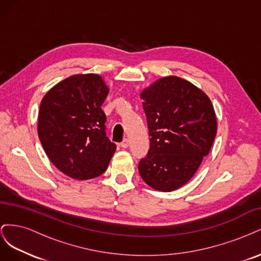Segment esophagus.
<instances>
[{
  "label": "esophagus",
  "instance_id": "1",
  "mask_svg": "<svg viewBox=\"0 0 261 261\" xmlns=\"http://www.w3.org/2000/svg\"><path fill=\"white\" fill-rule=\"evenodd\" d=\"M128 145H129V141H128V139H124L122 143H121V147L122 148H124V149H126L128 147Z\"/></svg>",
  "mask_w": 261,
  "mask_h": 261
}]
</instances>
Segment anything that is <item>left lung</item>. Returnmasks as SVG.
<instances>
[{"label":"left lung","instance_id":"obj_1","mask_svg":"<svg viewBox=\"0 0 261 261\" xmlns=\"http://www.w3.org/2000/svg\"><path fill=\"white\" fill-rule=\"evenodd\" d=\"M150 148L138 164L145 183L155 191L184 186L208 155L217 134L211 100L198 87L177 76L155 81L140 92Z\"/></svg>","mask_w":261,"mask_h":261}]
</instances>
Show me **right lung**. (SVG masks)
I'll return each mask as SVG.
<instances>
[{
  "mask_svg": "<svg viewBox=\"0 0 261 261\" xmlns=\"http://www.w3.org/2000/svg\"><path fill=\"white\" fill-rule=\"evenodd\" d=\"M108 93L100 75L77 74L53 86L41 101L39 139L54 167L69 177L100 176L115 152L101 109Z\"/></svg>",
  "mask_w": 261,
  "mask_h": 261,
  "instance_id": "1",
  "label": "right lung"
}]
</instances>
